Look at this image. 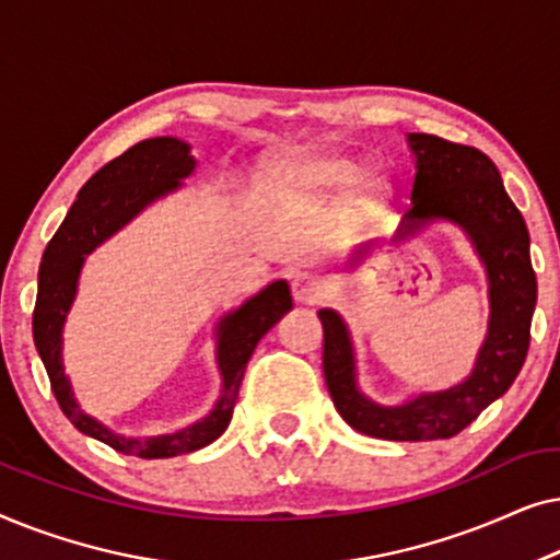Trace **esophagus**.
<instances>
[{"instance_id": "esophagus-1", "label": "esophagus", "mask_w": 560, "mask_h": 560, "mask_svg": "<svg viewBox=\"0 0 560 560\" xmlns=\"http://www.w3.org/2000/svg\"><path fill=\"white\" fill-rule=\"evenodd\" d=\"M324 295H326V280L320 278V275H313V272L295 275L293 298L298 303L313 305V303H318Z\"/></svg>"}]
</instances>
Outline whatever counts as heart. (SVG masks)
Returning a JSON list of instances; mask_svg holds the SVG:
<instances>
[{
    "label": "heart",
    "mask_w": 560,
    "mask_h": 560,
    "mask_svg": "<svg viewBox=\"0 0 560 560\" xmlns=\"http://www.w3.org/2000/svg\"><path fill=\"white\" fill-rule=\"evenodd\" d=\"M359 165L336 152H301L290 163V180L305 194H334L354 178ZM382 194V180L374 175L357 178V201H374Z\"/></svg>",
    "instance_id": "obj_1"
}]
</instances>
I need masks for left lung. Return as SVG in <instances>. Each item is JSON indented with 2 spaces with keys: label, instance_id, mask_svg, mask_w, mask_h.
I'll return each instance as SVG.
<instances>
[{
  "label": "left lung",
  "instance_id": "left-lung-1",
  "mask_svg": "<svg viewBox=\"0 0 560 560\" xmlns=\"http://www.w3.org/2000/svg\"><path fill=\"white\" fill-rule=\"evenodd\" d=\"M418 158L405 232L431 219L466 229L489 278V334L471 377L446 393L420 395L400 408H382L357 389L354 357L343 320L318 311L324 326V377L339 416L354 431L385 441H435L462 433L479 412L508 393L530 347L538 280L530 262V234L523 213L502 186L485 152L435 135H410Z\"/></svg>",
  "mask_w": 560,
  "mask_h": 560
}]
</instances>
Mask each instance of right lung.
I'll use <instances>...</instances> for the list:
<instances>
[{"label":"right lung","instance_id":"right-lung-1","mask_svg":"<svg viewBox=\"0 0 560 560\" xmlns=\"http://www.w3.org/2000/svg\"><path fill=\"white\" fill-rule=\"evenodd\" d=\"M190 148L175 137H155L142 140L135 148L121 152L104 167L91 175L86 186L79 190L71 211L56 236L45 247L40 275H37V301L33 311V336L37 354H40L45 372L50 377L52 395L63 410V416L79 428L81 433L106 443L114 451L140 458H171L190 454L209 446L226 431L232 420L240 385L247 370V362L257 341L278 324L285 311L293 308V298L285 280L272 282L262 293L252 298L240 311L229 313L219 324V370L224 377L221 400L201 423L186 428L173 435L158 439H121L109 428L89 418L73 400L71 382L63 374L60 362V331H63L66 313L75 295L83 257L98 247L106 236L125 226L135 213H140L150 201H155L167 190L178 188L180 178L194 171L196 160Z\"/></svg>","mask_w":560,"mask_h":560}]
</instances>
